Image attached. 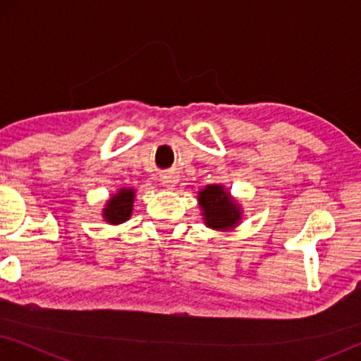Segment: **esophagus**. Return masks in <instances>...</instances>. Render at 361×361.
<instances>
[{
	"label": "esophagus",
	"mask_w": 361,
	"mask_h": 361,
	"mask_svg": "<svg viewBox=\"0 0 361 361\" xmlns=\"http://www.w3.org/2000/svg\"><path fill=\"white\" fill-rule=\"evenodd\" d=\"M161 182H162V185L167 187L169 190H172L177 185V182H179V177H177L174 172H167V174L162 176Z\"/></svg>",
	"instance_id": "esophagus-1"
}]
</instances>
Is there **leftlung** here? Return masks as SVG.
<instances>
[{
    "mask_svg": "<svg viewBox=\"0 0 361 361\" xmlns=\"http://www.w3.org/2000/svg\"><path fill=\"white\" fill-rule=\"evenodd\" d=\"M205 225L212 230H233L241 221V207L220 184L205 185L197 195Z\"/></svg>",
    "mask_w": 361,
    "mask_h": 361,
    "instance_id": "left-lung-1",
    "label": "left lung"
}]
</instances>
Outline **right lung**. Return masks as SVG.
I'll list each match as a JSON object with an SVG mask.
<instances>
[{"label":"right lung","instance_id":"1","mask_svg":"<svg viewBox=\"0 0 361 361\" xmlns=\"http://www.w3.org/2000/svg\"><path fill=\"white\" fill-rule=\"evenodd\" d=\"M135 189L130 187H123L118 189L116 194L110 197V200L105 204L103 209V219L110 225H120L130 220L133 214V204H135Z\"/></svg>","mask_w":361,"mask_h":361}]
</instances>
